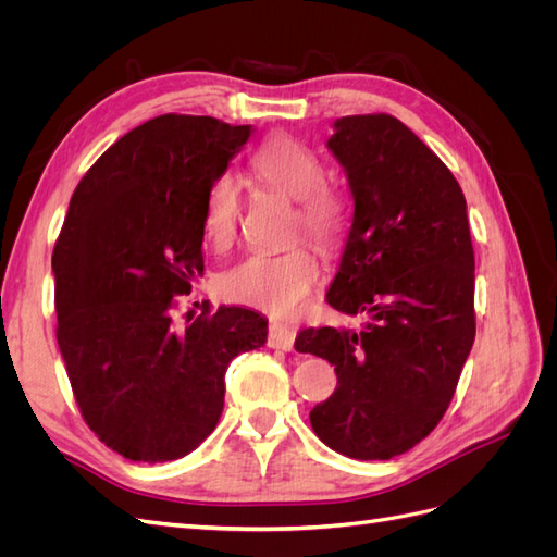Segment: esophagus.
<instances>
[{
  "label": "esophagus",
  "instance_id": "34e87169",
  "mask_svg": "<svg viewBox=\"0 0 557 557\" xmlns=\"http://www.w3.org/2000/svg\"><path fill=\"white\" fill-rule=\"evenodd\" d=\"M295 336H297V330L288 323H276V320H274V323L269 325V346H272V348L293 350Z\"/></svg>",
  "mask_w": 557,
  "mask_h": 557
}]
</instances>
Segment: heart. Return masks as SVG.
Masks as SVG:
<instances>
[{
  "instance_id": "b5f03b06",
  "label": "heart",
  "mask_w": 557,
  "mask_h": 557,
  "mask_svg": "<svg viewBox=\"0 0 557 557\" xmlns=\"http://www.w3.org/2000/svg\"><path fill=\"white\" fill-rule=\"evenodd\" d=\"M250 166L262 183L297 199V232L305 230L320 248L336 246L346 225L344 201L323 183L325 164L313 150L290 137H274L252 153ZM239 209V176L232 172L218 174L209 183L201 205V227L215 248H225L234 239ZM318 278L320 262L315 252L305 244H297L281 252H250L242 262L230 267L218 285L232 301L283 315L295 311L307 299Z\"/></svg>"
}]
</instances>
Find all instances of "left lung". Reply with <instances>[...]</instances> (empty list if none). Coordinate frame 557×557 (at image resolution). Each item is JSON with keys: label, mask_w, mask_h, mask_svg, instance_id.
Listing matches in <instances>:
<instances>
[{"label": "left lung", "mask_w": 557, "mask_h": 557, "mask_svg": "<svg viewBox=\"0 0 557 557\" xmlns=\"http://www.w3.org/2000/svg\"><path fill=\"white\" fill-rule=\"evenodd\" d=\"M327 148L356 211L325 299L367 323L301 330L295 348L336 372L332 397L309 413L318 440L346 458L391 460L440 425L474 344L467 201L448 166L387 113L339 117Z\"/></svg>", "instance_id": "1"}]
</instances>
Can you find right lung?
<instances>
[{
	"instance_id": "right-lung-1",
	"label": "right lung",
	"mask_w": 557,
	"mask_h": 557,
	"mask_svg": "<svg viewBox=\"0 0 557 557\" xmlns=\"http://www.w3.org/2000/svg\"><path fill=\"white\" fill-rule=\"evenodd\" d=\"M250 125L164 113L107 148L81 178L53 250L58 346L88 428L134 462L178 460L213 432L230 362L267 320L174 309L205 272L201 205Z\"/></svg>"
}]
</instances>
